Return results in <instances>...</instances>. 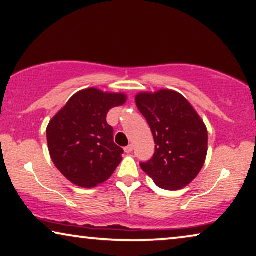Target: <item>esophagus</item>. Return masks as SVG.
<instances>
[{
	"instance_id": "1",
	"label": "esophagus",
	"mask_w": 256,
	"mask_h": 256,
	"mask_svg": "<svg viewBox=\"0 0 256 256\" xmlns=\"http://www.w3.org/2000/svg\"><path fill=\"white\" fill-rule=\"evenodd\" d=\"M124 150H125V152H128H128H131L133 150V144H128V147L124 148Z\"/></svg>"
}]
</instances>
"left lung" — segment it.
<instances>
[{
  "label": "left lung",
  "instance_id": "left-lung-1",
  "mask_svg": "<svg viewBox=\"0 0 256 256\" xmlns=\"http://www.w3.org/2000/svg\"><path fill=\"white\" fill-rule=\"evenodd\" d=\"M155 141L150 161L141 169L158 188L177 190L199 174L208 150V131L192 104L180 93L160 90L136 95Z\"/></svg>",
  "mask_w": 256,
  "mask_h": 256
}]
</instances>
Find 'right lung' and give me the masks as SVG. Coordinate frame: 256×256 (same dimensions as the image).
Returning <instances> with one entry per match:
<instances>
[{
  "label": "right lung",
  "instance_id": "obj_1",
  "mask_svg": "<svg viewBox=\"0 0 256 256\" xmlns=\"http://www.w3.org/2000/svg\"><path fill=\"white\" fill-rule=\"evenodd\" d=\"M126 100L124 93L90 87L77 92L49 122V154L72 184L93 188L112 177L124 150L114 142V128L106 123V114Z\"/></svg>",
  "mask_w": 256,
  "mask_h": 256
}]
</instances>
